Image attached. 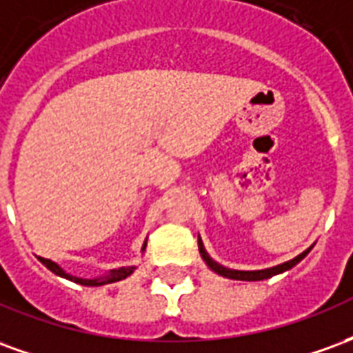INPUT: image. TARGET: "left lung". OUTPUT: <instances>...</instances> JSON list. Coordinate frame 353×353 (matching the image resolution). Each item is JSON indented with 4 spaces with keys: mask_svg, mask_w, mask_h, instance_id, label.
Here are the masks:
<instances>
[{
    "mask_svg": "<svg viewBox=\"0 0 353 353\" xmlns=\"http://www.w3.org/2000/svg\"><path fill=\"white\" fill-rule=\"evenodd\" d=\"M310 250H312V245L306 250V252H303L301 255H296L295 259L288 261V263H281V265L278 266H272V268H263V270H234V268H227V266L215 263V261L208 255L206 248H204V244H202V240H200L199 236V252L200 255H202L204 263H206V265L210 266L215 274H219V276H223V278H229V280H242V281L268 280V278H272V276H276V274H281V272H285V270H289V268H293L296 263H301V261L308 255Z\"/></svg>",
    "mask_w": 353,
    "mask_h": 353,
    "instance_id": "1",
    "label": "left lung"
}]
</instances>
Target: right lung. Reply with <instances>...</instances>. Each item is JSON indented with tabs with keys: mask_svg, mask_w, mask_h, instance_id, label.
<instances>
[{
	"mask_svg": "<svg viewBox=\"0 0 353 353\" xmlns=\"http://www.w3.org/2000/svg\"><path fill=\"white\" fill-rule=\"evenodd\" d=\"M147 242L141 248V252L145 250ZM37 259L41 261L43 265L49 268L50 272H54L60 278H65V280L75 281V283H79V285H87V288H98V285H105V283H115V281H121L124 278H128L134 270H136V266H121V268H113V270H109L108 274H103V276H98V278H77V276H73V274L65 272L64 268L60 265H57L54 261L50 259H43V257H37Z\"/></svg>",
	"mask_w": 353,
	"mask_h": 353,
	"instance_id": "obj_1",
	"label": "right lung"
}]
</instances>
